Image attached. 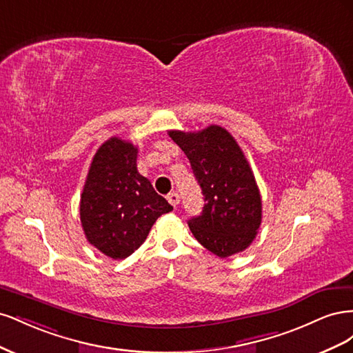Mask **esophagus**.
<instances>
[{"label":"esophagus","instance_id":"34e87169","mask_svg":"<svg viewBox=\"0 0 353 353\" xmlns=\"http://www.w3.org/2000/svg\"><path fill=\"white\" fill-rule=\"evenodd\" d=\"M168 201H169L170 205H172L174 208H176V206L179 205V196H178V193H169V194H168Z\"/></svg>","mask_w":353,"mask_h":353}]
</instances>
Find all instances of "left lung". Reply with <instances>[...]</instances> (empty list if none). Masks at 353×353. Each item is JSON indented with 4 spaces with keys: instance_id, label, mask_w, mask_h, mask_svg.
<instances>
[{
    "instance_id": "8db88e82",
    "label": "left lung",
    "mask_w": 353,
    "mask_h": 353,
    "mask_svg": "<svg viewBox=\"0 0 353 353\" xmlns=\"http://www.w3.org/2000/svg\"><path fill=\"white\" fill-rule=\"evenodd\" d=\"M169 137L188 157L205 196L201 213L188 221L196 240L219 258L248 249L261 227L262 199L237 141L218 125Z\"/></svg>"
}]
</instances>
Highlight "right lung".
Returning <instances> with one entry per match:
<instances>
[{
	"instance_id": "right-lung-1",
	"label": "right lung",
	"mask_w": 353,
	"mask_h": 353,
	"mask_svg": "<svg viewBox=\"0 0 353 353\" xmlns=\"http://www.w3.org/2000/svg\"><path fill=\"white\" fill-rule=\"evenodd\" d=\"M138 148L117 137L94 154L81 194L85 237L112 259H125L147 239L153 223L174 208L137 170Z\"/></svg>"
}]
</instances>
